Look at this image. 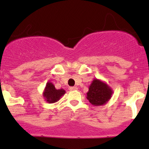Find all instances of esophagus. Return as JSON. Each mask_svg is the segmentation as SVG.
I'll return each mask as SVG.
<instances>
[{
	"instance_id": "1",
	"label": "esophagus",
	"mask_w": 149,
	"mask_h": 149,
	"mask_svg": "<svg viewBox=\"0 0 149 149\" xmlns=\"http://www.w3.org/2000/svg\"><path fill=\"white\" fill-rule=\"evenodd\" d=\"M69 90H71V91H73V90H77V88L76 87H69Z\"/></svg>"
}]
</instances>
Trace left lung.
Instances as JSON below:
<instances>
[{
  "mask_svg": "<svg viewBox=\"0 0 149 149\" xmlns=\"http://www.w3.org/2000/svg\"><path fill=\"white\" fill-rule=\"evenodd\" d=\"M112 91L106 83L95 79L89 88L87 99L92 105H104L111 97Z\"/></svg>",
  "mask_w": 149,
  "mask_h": 149,
  "instance_id": "8db88e82",
  "label": "left lung"
}]
</instances>
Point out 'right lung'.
<instances>
[{
    "mask_svg": "<svg viewBox=\"0 0 149 149\" xmlns=\"http://www.w3.org/2000/svg\"><path fill=\"white\" fill-rule=\"evenodd\" d=\"M64 94L65 90L63 89L57 90L52 83H47L45 91H44L43 96L45 97V100L48 103H54V102H57Z\"/></svg>",
    "mask_w": 149,
    "mask_h": 149,
    "instance_id": "obj_1",
    "label": "right lung"
}]
</instances>
